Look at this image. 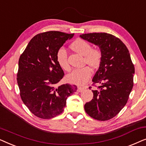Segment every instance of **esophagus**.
<instances>
[{
    "label": "esophagus",
    "mask_w": 146,
    "mask_h": 146,
    "mask_svg": "<svg viewBox=\"0 0 146 146\" xmlns=\"http://www.w3.org/2000/svg\"><path fill=\"white\" fill-rule=\"evenodd\" d=\"M84 90V88H82V87H78L77 89V91L78 92H82Z\"/></svg>",
    "instance_id": "esophagus-1"
}]
</instances>
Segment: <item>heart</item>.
<instances>
[{"mask_svg":"<svg viewBox=\"0 0 146 146\" xmlns=\"http://www.w3.org/2000/svg\"><path fill=\"white\" fill-rule=\"evenodd\" d=\"M71 49L80 54L84 56V62L96 68L98 67L102 60V53L100 50L92 48L91 45L84 40L77 39L70 45ZM56 61L63 70L68 71L70 69L66 50L60 48L56 52ZM92 74L91 69L88 66L80 68H76L67 76V80L69 82L77 85H83L87 82Z\"/></svg>","mask_w":146,"mask_h":146,"instance_id":"1","label":"heart"}]
</instances>
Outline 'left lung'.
Listing matches in <instances>:
<instances>
[{
    "mask_svg": "<svg viewBox=\"0 0 146 146\" xmlns=\"http://www.w3.org/2000/svg\"><path fill=\"white\" fill-rule=\"evenodd\" d=\"M80 37L99 47L102 60L92 82L93 99L86 103L90 116L106 121L115 116L126 104L133 86L135 68L128 49L118 38L108 33H89Z\"/></svg>",
    "mask_w": 146,
    "mask_h": 146,
    "instance_id": "8db88e82",
    "label": "left lung"
}]
</instances>
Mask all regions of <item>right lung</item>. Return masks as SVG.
Masks as SVG:
<instances>
[{"label":"right lung","mask_w":146,"mask_h":146,"mask_svg":"<svg viewBox=\"0 0 146 146\" xmlns=\"http://www.w3.org/2000/svg\"><path fill=\"white\" fill-rule=\"evenodd\" d=\"M74 35L58 31L38 34L20 56V95L26 106L40 118L50 119L60 114L68 97L76 91L75 85L68 84L55 86L64 74L56 61V52Z\"/></svg>","instance_id":"1"}]
</instances>
